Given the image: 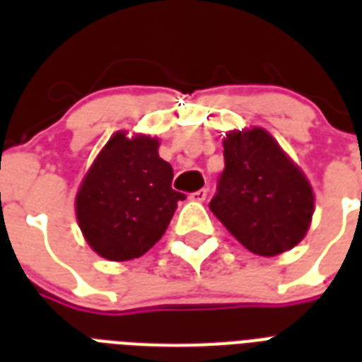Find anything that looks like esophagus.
<instances>
[{
    "mask_svg": "<svg viewBox=\"0 0 362 362\" xmlns=\"http://www.w3.org/2000/svg\"><path fill=\"white\" fill-rule=\"evenodd\" d=\"M206 193H209V189H206V187H203V189H197V192L189 193V201H195V203H203L204 199H206Z\"/></svg>",
    "mask_w": 362,
    "mask_h": 362,
    "instance_id": "1",
    "label": "esophagus"
}]
</instances>
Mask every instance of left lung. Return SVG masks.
<instances>
[{"instance_id":"1","label":"left lung","mask_w":362,"mask_h":362,"mask_svg":"<svg viewBox=\"0 0 362 362\" xmlns=\"http://www.w3.org/2000/svg\"><path fill=\"white\" fill-rule=\"evenodd\" d=\"M223 159L209 206L227 231L264 257L297 246L314 214V193L303 170L261 127L229 131Z\"/></svg>"}]
</instances>
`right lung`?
<instances>
[{"mask_svg":"<svg viewBox=\"0 0 362 362\" xmlns=\"http://www.w3.org/2000/svg\"><path fill=\"white\" fill-rule=\"evenodd\" d=\"M159 141L116 133L99 152L76 193V220L101 257H141L163 237L184 193L170 187L173 167L158 153Z\"/></svg>","mask_w":362,"mask_h":362,"instance_id":"1","label":"right lung"}]
</instances>
